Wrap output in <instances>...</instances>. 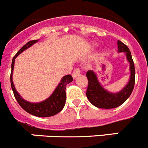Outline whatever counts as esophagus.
Returning a JSON list of instances; mask_svg holds the SVG:
<instances>
[{
	"instance_id": "34e87169",
	"label": "esophagus",
	"mask_w": 148,
	"mask_h": 148,
	"mask_svg": "<svg viewBox=\"0 0 148 148\" xmlns=\"http://www.w3.org/2000/svg\"><path fill=\"white\" fill-rule=\"evenodd\" d=\"M80 75V70L79 69H76L72 73V77L74 79H75L76 77H78V76Z\"/></svg>"
}]
</instances>
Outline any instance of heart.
I'll return each mask as SVG.
<instances>
[{"label": "heart", "mask_w": 148, "mask_h": 148, "mask_svg": "<svg viewBox=\"0 0 148 148\" xmlns=\"http://www.w3.org/2000/svg\"><path fill=\"white\" fill-rule=\"evenodd\" d=\"M94 45H95V44H94Z\"/></svg>", "instance_id": "heart-1"}]
</instances>
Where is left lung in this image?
Masks as SVG:
<instances>
[{
  "mask_svg": "<svg viewBox=\"0 0 148 148\" xmlns=\"http://www.w3.org/2000/svg\"><path fill=\"white\" fill-rule=\"evenodd\" d=\"M118 52H123L130 64V77L129 82L120 92L113 93L104 89L99 82L97 74L92 70L86 72L88 79V87L86 97L95 107L102 109H112L119 107L129 98L133 91L135 81V69L131 52L125 44L117 41Z\"/></svg>",
  "mask_w": 148,
  "mask_h": 148,
  "instance_id": "left-lung-1",
  "label": "left lung"
}]
</instances>
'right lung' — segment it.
<instances>
[{"label": "right lung", "mask_w": 148, "mask_h": 148, "mask_svg": "<svg viewBox=\"0 0 148 148\" xmlns=\"http://www.w3.org/2000/svg\"><path fill=\"white\" fill-rule=\"evenodd\" d=\"M38 39L28 41L27 44H25L16 55L13 56L11 64V73H10V84H11L12 90H13L14 97L17 100L19 105L26 112L32 115L40 117H47L53 116L55 114L60 112L64 108L66 103V86L73 81V78L70 74L66 75L61 79L60 82L56 86L53 93L49 96L45 100L40 102L33 103L28 102L21 97L18 92L16 91L13 82V72L14 68L15 59L23 51L31 47L34 44L37 43Z\"/></svg>", "instance_id": "obj_1"}]
</instances>
